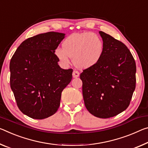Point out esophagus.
<instances>
[{
    "mask_svg": "<svg viewBox=\"0 0 148 148\" xmlns=\"http://www.w3.org/2000/svg\"><path fill=\"white\" fill-rule=\"evenodd\" d=\"M79 76V73L78 72L76 71V70H74L73 72H72V76H73V78H78Z\"/></svg>",
    "mask_w": 148,
    "mask_h": 148,
    "instance_id": "1",
    "label": "esophagus"
}]
</instances>
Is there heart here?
I'll return each instance as SVG.
<instances>
[{
    "instance_id": "1",
    "label": "heart",
    "mask_w": 148,
    "mask_h": 148,
    "mask_svg": "<svg viewBox=\"0 0 148 148\" xmlns=\"http://www.w3.org/2000/svg\"><path fill=\"white\" fill-rule=\"evenodd\" d=\"M104 51V43L99 35L92 32L77 33L68 37L62 49L57 47L55 54L62 64L67 66L70 58L76 67L86 69L99 61Z\"/></svg>"
}]
</instances>
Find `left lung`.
Wrapping results in <instances>:
<instances>
[{"instance_id": "obj_1", "label": "left lung", "mask_w": 148, "mask_h": 148, "mask_svg": "<svg viewBox=\"0 0 148 148\" xmlns=\"http://www.w3.org/2000/svg\"><path fill=\"white\" fill-rule=\"evenodd\" d=\"M104 43L102 57L80 74L88 111L98 118L116 116L129 106L136 88V66L125 44L99 32Z\"/></svg>"}]
</instances>
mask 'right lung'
Here are the masks:
<instances>
[{
	"label": "right lung",
	"mask_w": 148,
	"mask_h": 148,
	"mask_svg": "<svg viewBox=\"0 0 148 148\" xmlns=\"http://www.w3.org/2000/svg\"><path fill=\"white\" fill-rule=\"evenodd\" d=\"M65 34L50 32L23 41L10 62V88L19 109L34 119L53 115L62 90L71 82L72 69L58 64L55 50Z\"/></svg>",
	"instance_id": "add662e5"
}]
</instances>
